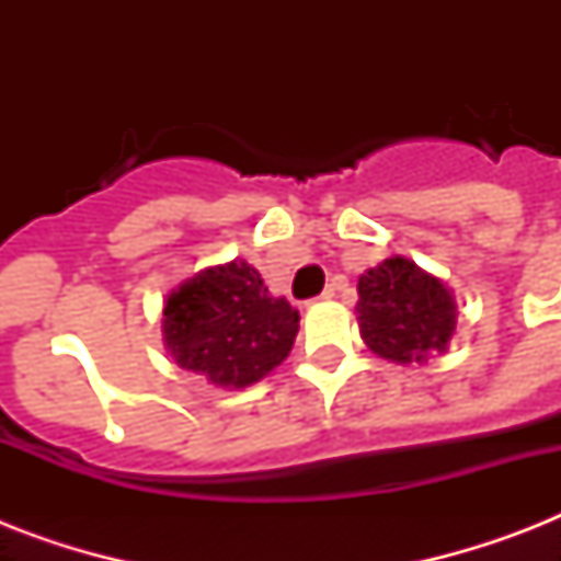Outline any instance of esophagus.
Segmentation results:
<instances>
[{"instance_id":"34e87169","label":"esophagus","mask_w":561,"mask_h":561,"mask_svg":"<svg viewBox=\"0 0 561 561\" xmlns=\"http://www.w3.org/2000/svg\"><path fill=\"white\" fill-rule=\"evenodd\" d=\"M343 285H346V282H343V279H334V282H332V285H329V288H325V290H323V294H320V297H317V299H332V297H334V294H337V290H341V288H343Z\"/></svg>"}]
</instances>
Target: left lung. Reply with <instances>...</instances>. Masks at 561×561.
<instances>
[{"mask_svg":"<svg viewBox=\"0 0 561 561\" xmlns=\"http://www.w3.org/2000/svg\"><path fill=\"white\" fill-rule=\"evenodd\" d=\"M355 311L364 343L396 364H422L427 355L445 352L457 325L451 290L401 255L360 276Z\"/></svg>","mask_w":561,"mask_h":561,"instance_id":"1","label":"left lung"}]
</instances>
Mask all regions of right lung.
<instances>
[{
	"mask_svg": "<svg viewBox=\"0 0 561 561\" xmlns=\"http://www.w3.org/2000/svg\"><path fill=\"white\" fill-rule=\"evenodd\" d=\"M297 332V308L271 297L259 271L241 259L186 279L162 308V341L171 358L236 390L279 367Z\"/></svg>",
	"mask_w": 561,
	"mask_h": 561,
	"instance_id": "add662e5",
	"label": "right lung"
}]
</instances>
